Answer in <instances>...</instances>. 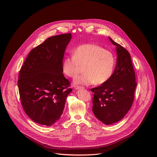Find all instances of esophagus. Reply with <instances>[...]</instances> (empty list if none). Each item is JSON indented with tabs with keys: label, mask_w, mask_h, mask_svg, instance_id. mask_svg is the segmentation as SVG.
<instances>
[{
	"label": "esophagus",
	"mask_w": 157,
	"mask_h": 157,
	"mask_svg": "<svg viewBox=\"0 0 157 157\" xmlns=\"http://www.w3.org/2000/svg\"><path fill=\"white\" fill-rule=\"evenodd\" d=\"M75 89H76V90H79V89H84V87L79 86H76L75 87Z\"/></svg>",
	"instance_id": "esophagus-1"
}]
</instances>
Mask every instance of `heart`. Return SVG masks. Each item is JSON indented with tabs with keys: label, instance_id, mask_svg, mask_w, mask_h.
<instances>
[{
	"label": "heart",
	"instance_id": "heart-1",
	"mask_svg": "<svg viewBox=\"0 0 157 157\" xmlns=\"http://www.w3.org/2000/svg\"><path fill=\"white\" fill-rule=\"evenodd\" d=\"M116 64L114 55L94 44H85L77 47L74 55L66 56L63 62V73L73 78L84 66V73L76 76L75 85H99L105 83L113 76Z\"/></svg>",
	"mask_w": 157,
	"mask_h": 157
}]
</instances>
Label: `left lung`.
Instances as JSON below:
<instances>
[{
    "label": "left lung",
    "mask_w": 157,
    "mask_h": 157,
    "mask_svg": "<svg viewBox=\"0 0 157 157\" xmlns=\"http://www.w3.org/2000/svg\"><path fill=\"white\" fill-rule=\"evenodd\" d=\"M116 47L117 62L113 76L105 83L93 88V112L106 125L117 122L130 110L137 86L131 57L127 50L109 37Z\"/></svg>",
    "instance_id": "8db88e82"
}]
</instances>
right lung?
<instances>
[{
    "label": "right lung",
    "mask_w": 157,
    "mask_h": 157,
    "mask_svg": "<svg viewBox=\"0 0 157 157\" xmlns=\"http://www.w3.org/2000/svg\"><path fill=\"white\" fill-rule=\"evenodd\" d=\"M72 36L61 34L47 38L29 54L18 80L20 98L27 115L35 122L51 126L63 113L73 91L63 74V59Z\"/></svg>",
    "instance_id": "add662e5"
}]
</instances>
